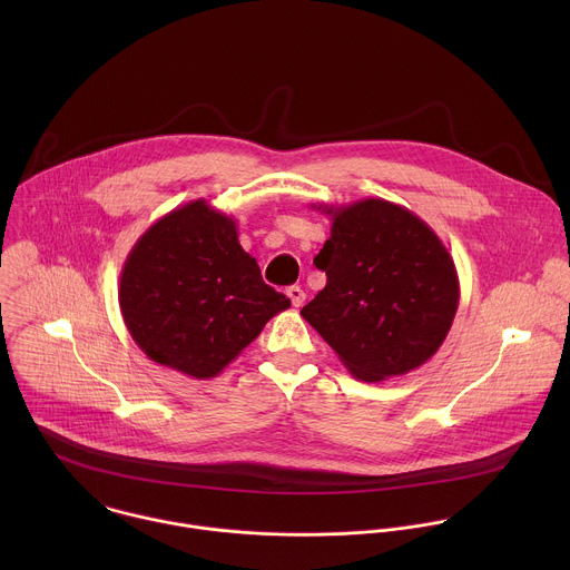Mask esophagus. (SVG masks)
I'll return each mask as SVG.
<instances>
[{
  "label": "esophagus",
  "instance_id": "1",
  "mask_svg": "<svg viewBox=\"0 0 570 570\" xmlns=\"http://www.w3.org/2000/svg\"><path fill=\"white\" fill-rule=\"evenodd\" d=\"M285 294L289 296V301H292V305H294V307H303V303H305V298H307V294H305L298 285L287 287V292H285Z\"/></svg>",
  "mask_w": 570,
  "mask_h": 570
}]
</instances>
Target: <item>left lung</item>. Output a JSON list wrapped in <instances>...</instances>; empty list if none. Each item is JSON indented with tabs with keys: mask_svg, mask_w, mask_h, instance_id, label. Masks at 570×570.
<instances>
[{
	"mask_svg": "<svg viewBox=\"0 0 570 570\" xmlns=\"http://www.w3.org/2000/svg\"><path fill=\"white\" fill-rule=\"evenodd\" d=\"M318 210L331 219V237L314 258L326 285L301 316L362 382L419 368L459 309L448 247L412 210L380 197Z\"/></svg>",
	"mask_w": 570,
	"mask_h": 570,
	"instance_id": "obj_1",
	"label": "left lung"
}]
</instances>
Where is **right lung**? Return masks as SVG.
<instances>
[{
  "label": "right lung",
  "mask_w": 570,
  "mask_h": 570,
  "mask_svg": "<svg viewBox=\"0 0 570 570\" xmlns=\"http://www.w3.org/2000/svg\"><path fill=\"white\" fill-rule=\"evenodd\" d=\"M118 303L134 342L195 380L217 377L289 307L239 244L237 219L206 199L147 228L122 265Z\"/></svg>",
  "instance_id": "obj_1"
}]
</instances>
